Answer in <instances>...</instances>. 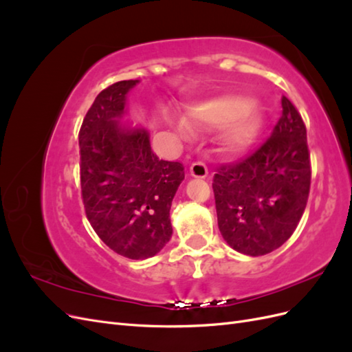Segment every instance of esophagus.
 Masks as SVG:
<instances>
[{
  "label": "esophagus",
  "instance_id": "obj_1",
  "mask_svg": "<svg viewBox=\"0 0 352 352\" xmlns=\"http://www.w3.org/2000/svg\"><path fill=\"white\" fill-rule=\"evenodd\" d=\"M189 170H190V175H192L194 177H198V179H204L208 175V168L202 162L192 163V164H190Z\"/></svg>",
  "mask_w": 352,
  "mask_h": 352
}]
</instances>
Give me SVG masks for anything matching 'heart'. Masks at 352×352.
Here are the masks:
<instances>
[{"instance_id":"b5f03b06","label":"heart","mask_w":352,"mask_h":352,"mask_svg":"<svg viewBox=\"0 0 352 352\" xmlns=\"http://www.w3.org/2000/svg\"><path fill=\"white\" fill-rule=\"evenodd\" d=\"M189 119L197 124L223 127L221 148L229 154H239L257 140L263 127V114L257 105L239 95H225L198 104L189 110ZM179 132L185 133L182 126Z\"/></svg>"}]
</instances>
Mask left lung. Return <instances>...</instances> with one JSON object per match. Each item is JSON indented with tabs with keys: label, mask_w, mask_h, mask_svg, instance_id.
<instances>
[{
	"label": "left lung",
	"mask_w": 352,
	"mask_h": 352,
	"mask_svg": "<svg viewBox=\"0 0 352 352\" xmlns=\"http://www.w3.org/2000/svg\"><path fill=\"white\" fill-rule=\"evenodd\" d=\"M310 184L305 124L282 97V116L269 140L242 162L220 166L212 179L223 239L251 257L278 250L301 220Z\"/></svg>",
	"instance_id": "8db88e82"
}]
</instances>
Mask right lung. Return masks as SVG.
<instances>
[{"label": "right lung", "instance_id": "obj_1", "mask_svg": "<svg viewBox=\"0 0 352 352\" xmlns=\"http://www.w3.org/2000/svg\"><path fill=\"white\" fill-rule=\"evenodd\" d=\"M138 82L101 91L79 132L85 212L101 241L131 260L153 257L172 238L170 207L185 179L184 164L153 153L145 127L123 120L126 94Z\"/></svg>", "mask_w": 352, "mask_h": 352}]
</instances>
